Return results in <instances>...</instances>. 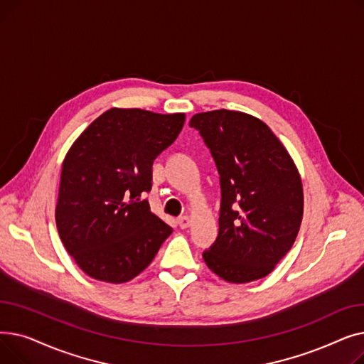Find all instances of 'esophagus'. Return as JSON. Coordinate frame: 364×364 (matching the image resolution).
<instances>
[{"label": "esophagus", "mask_w": 364, "mask_h": 364, "mask_svg": "<svg viewBox=\"0 0 364 364\" xmlns=\"http://www.w3.org/2000/svg\"><path fill=\"white\" fill-rule=\"evenodd\" d=\"M178 225H180L181 228H187V227L190 225V218L186 217V215H184V217H180V218H178Z\"/></svg>", "instance_id": "esophagus-1"}]
</instances>
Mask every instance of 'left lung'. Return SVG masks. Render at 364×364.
Returning a JSON list of instances; mask_svg holds the SVG:
<instances>
[{"label": "left lung", "instance_id": "obj_1", "mask_svg": "<svg viewBox=\"0 0 364 364\" xmlns=\"http://www.w3.org/2000/svg\"><path fill=\"white\" fill-rule=\"evenodd\" d=\"M190 127L211 151L221 186L218 236L203 259L225 282L262 279L289 252L299 232V172L273 131L251 114L203 112L192 117Z\"/></svg>", "mask_w": 364, "mask_h": 364}]
</instances>
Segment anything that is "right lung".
Wrapping results in <instances>:
<instances>
[{
    "instance_id": "add662e5",
    "label": "right lung",
    "mask_w": 364,
    "mask_h": 364,
    "mask_svg": "<svg viewBox=\"0 0 364 364\" xmlns=\"http://www.w3.org/2000/svg\"><path fill=\"white\" fill-rule=\"evenodd\" d=\"M184 113L112 107L91 122L62 165L55 224L69 255L95 280L125 283L172 228L150 211L151 165L176 141Z\"/></svg>"
}]
</instances>
